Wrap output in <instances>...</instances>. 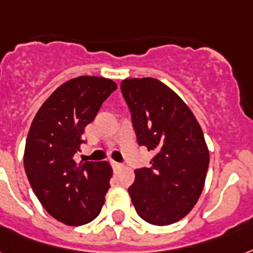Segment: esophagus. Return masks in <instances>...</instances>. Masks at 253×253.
Segmentation results:
<instances>
[{
	"label": "esophagus",
	"mask_w": 253,
	"mask_h": 253,
	"mask_svg": "<svg viewBox=\"0 0 253 253\" xmlns=\"http://www.w3.org/2000/svg\"><path fill=\"white\" fill-rule=\"evenodd\" d=\"M110 165H111L113 169H118L122 167V165H121V163H118V162H115V161H110Z\"/></svg>",
	"instance_id": "1"
}]
</instances>
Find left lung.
<instances>
[{"instance_id":"1","label":"left lung","mask_w":253,"mask_h":253,"mask_svg":"<svg viewBox=\"0 0 253 253\" xmlns=\"http://www.w3.org/2000/svg\"><path fill=\"white\" fill-rule=\"evenodd\" d=\"M139 146L155 152L150 167L135 169L128 188L143 220L169 225L186 216L203 191L210 152L203 131L188 106L155 78L122 81Z\"/></svg>"}]
</instances>
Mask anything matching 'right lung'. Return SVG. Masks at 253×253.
<instances>
[{"label":"right lung","mask_w":253,"mask_h":253,"mask_svg":"<svg viewBox=\"0 0 253 253\" xmlns=\"http://www.w3.org/2000/svg\"><path fill=\"white\" fill-rule=\"evenodd\" d=\"M115 90L111 80L78 77L61 84L33 119L25 146V172L43 208L63 224H87L105 203L111 166L78 165L74 155L84 142V127Z\"/></svg>","instance_id":"right-lung-1"}]
</instances>
